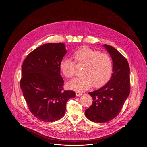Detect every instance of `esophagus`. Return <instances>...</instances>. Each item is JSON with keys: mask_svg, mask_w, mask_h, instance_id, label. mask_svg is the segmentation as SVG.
<instances>
[{"mask_svg": "<svg viewBox=\"0 0 147 147\" xmlns=\"http://www.w3.org/2000/svg\"><path fill=\"white\" fill-rule=\"evenodd\" d=\"M76 96H77V97H79V96H82V93L77 91V92H76Z\"/></svg>", "mask_w": 147, "mask_h": 147, "instance_id": "obj_1", "label": "esophagus"}]
</instances>
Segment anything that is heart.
<instances>
[{"instance_id":"1","label":"heart","mask_w":147,"mask_h":147,"mask_svg":"<svg viewBox=\"0 0 147 147\" xmlns=\"http://www.w3.org/2000/svg\"><path fill=\"white\" fill-rule=\"evenodd\" d=\"M74 62L63 59L60 63V69L68 78H72L76 73V64L84 65L83 76L76 78L69 83V87L74 90L85 91L93 84L94 87L105 84L110 78L113 73V63L110 57L90 47L83 46L76 50L72 54Z\"/></svg>"}]
</instances>
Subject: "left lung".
I'll use <instances>...</instances> for the list:
<instances>
[{
  "instance_id": "left-lung-1",
  "label": "left lung",
  "mask_w": 147,
  "mask_h": 147,
  "mask_svg": "<svg viewBox=\"0 0 147 147\" xmlns=\"http://www.w3.org/2000/svg\"><path fill=\"white\" fill-rule=\"evenodd\" d=\"M112 57L113 73L110 80L101 88L89 92L93 103L85 115L92 122H109L120 113L130 93V68L122 54L111 46L105 44Z\"/></svg>"
}]
</instances>
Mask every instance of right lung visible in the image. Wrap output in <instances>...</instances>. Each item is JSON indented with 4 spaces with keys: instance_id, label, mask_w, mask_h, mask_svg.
<instances>
[{
    "instance_id": "obj_1",
    "label": "right lung",
    "mask_w": 147,
    "mask_h": 147,
    "mask_svg": "<svg viewBox=\"0 0 147 147\" xmlns=\"http://www.w3.org/2000/svg\"><path fill=\"white\" fill-rule=\"evenodd\" d=\"M66 53L63 43L46 44L31 52L23 63V95L30 112L44 122L62 118L68 100L76 97L74 91L63 89L59 65Z\"/></svg>"
}]
</instances>
